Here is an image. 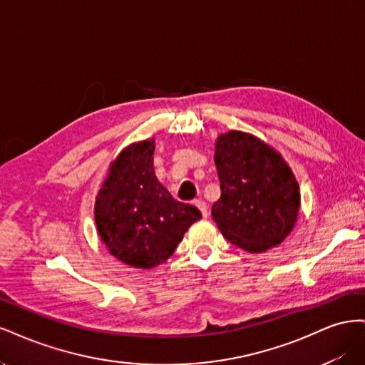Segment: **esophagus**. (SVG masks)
Returning <instances> with one entry per match:
<instances>
[{"instance_id": "34e87169", "label": "esophagus", "mask_w": 365, "mask_h": 365, "mask_svg": "<svg viewBox=\"0 0 365 365\" xmlns=\"http://www.w3.org/2000/svg\"><path fill=\"white\" fill-rule=\"evenodd\" d=\"M193 204L201 210V213H202V216L204 217H207L208 216V208H207V204L202 201V200H195L193 201Z\"/></svg>"}]
</instances>
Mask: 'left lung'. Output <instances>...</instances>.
Returning a JSON list of instances; mask_svg holds the SVG:
<instances>
[{
    "instance_id": "left-lung-1",
    "label": "left lung",
    "mask_w": 365,
    "mask_h": 365,
    "mask_svg": "<svg viewBox=\"0 0 365 365\" xmlns=\"http://www.w3.org/2000/svg\"><path fill=\"white\" fill-rule=\"evenodd\" d=\"M220 197L213 220L231 244L264 252L291 233L300 208V190L277 152L245 132L230 130L216 143Z\"/></svg>"
}]
</instances>
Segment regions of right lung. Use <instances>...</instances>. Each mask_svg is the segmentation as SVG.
<instances>
[{"instance_id": "add662e5", "label": "right lung", "mask_w": 365, "mask_h": 365, "mask_svg": "<svg viewBox=\"0 0 365 365\" xmlns=\"http://www.w3.org/2000/svg\"><path fill=\"white\" fill-rule=\"evenodd\" d=\"M153 150V140H146L121 152L96 201L97 230L109 252L145 269L168 260L201 219L200 210L175 200L158 181Z\"/></svg>"}]
</instances>
